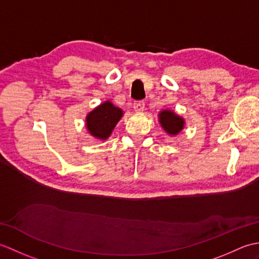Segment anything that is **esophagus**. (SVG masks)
Returning a JSON list of instances; mask_svg holds the SVG:
<instances>
[{
  "instance_id": "1",
  "label": "esophagus",
  "mask_w": 259,
  "mask_h": 259,
  "mask_svg": "<svg viewBox=\"0 0 259 259\" xmlns=\"http://www.w3.org/2000/svg\"><path fill=\"white\" fill-rule=\"evenodd\" d=\"M134 109L136 112H142L145 110V102L137 101L134 103Z\"/></svg>"
}]
</instances>
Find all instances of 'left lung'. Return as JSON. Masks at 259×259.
Wrapping results in <instances>:
<instances>
[{
	"label": "left lung",
	"mask_w": 259,
	"mask_h": 259,
	"mask_svg": "<svg viewBox=\"0 0 259 259\" xmlns=\"http://www.w3.org/2000/svg\"><path fill=\"white\" fill-rule=\"evenodd\" d=\"M158 121L164 133L170 137L179 135L184 130L186 124L185 119L170 109L161 110L158 114Z\"/></svg>",
	"instance_id": "8db88e82"
}]
</instances>
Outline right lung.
Wrapping results in <instances>:
<instances>
[{
  "mask_svg": "<svg viewBox=\"0 0 259 259\" xmlns=\"http://www.w3.org/2000/svg\"><path fill=\"white\" fill-rule=\"evenodd\" d=\"M122 117V109L107 100L87 114L85 128L93 138L106 141Z\"/></svg>",
  "mask_w": 259,
  "mask_h": 259,
  "instance_id": "obj_1",
  "label": "right lung"
}]
</instances>
